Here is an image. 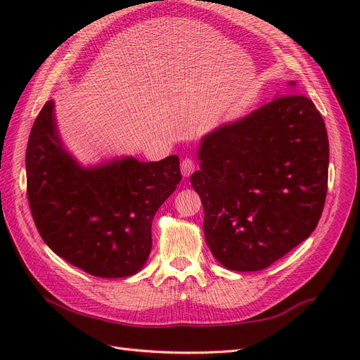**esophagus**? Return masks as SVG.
Instances as JSON below:
<instances>
[{
	"mask_svg": "<svg viewBox=\"0 0 360 360\" xmlns=\"http://www.w3.org/2000/svg\"><path fill=\"white\" fill-rule=\"evenodd\" d=\"M195 171V160L191 158H184L181 160V174L184 177H189L191 174Z\"/></svg>",
	"mask_w": 360,
	"mask_h": 360,
	"instance_id": "esophagus-1",
	"label": "esophagus"
}]
</instances>
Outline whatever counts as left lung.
<instances>
[{"mask_svg":"<svg viewBox=\"0 0 360 360\" xmlns=\"http://www.w3.org/2000/svg\"><path fill=\"white\" fill-rule=\"evenodd\" d=\"M198 159L191 183L204 207L205 242L224 267L267 269L317 226L329 139L308 97L278 96L221 126L204 136Z\"/></svg>","mask_w":360,"mask_h":360,"instance_id":"8db88e82","label":"left lung"}]
</instances>
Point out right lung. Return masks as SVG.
<instances>
[{"instance_id": "right-lung-1", "label": "right lung", "mask_w": 360, "mask_h": 360, "mask_svg": "<svg viewBox=\"0 0 360 360\" xmlns=\"http://www.w3.org/2000/svg\"><path fill=\"white\" fill-rule=\"evenodd\" d=\"M25 165L39 234L57 255L97 278H126L143 269L153 217L181 180L177 156L82 168L61 144L53 101L32 124Z\"/></svg>"}]
</instances>
